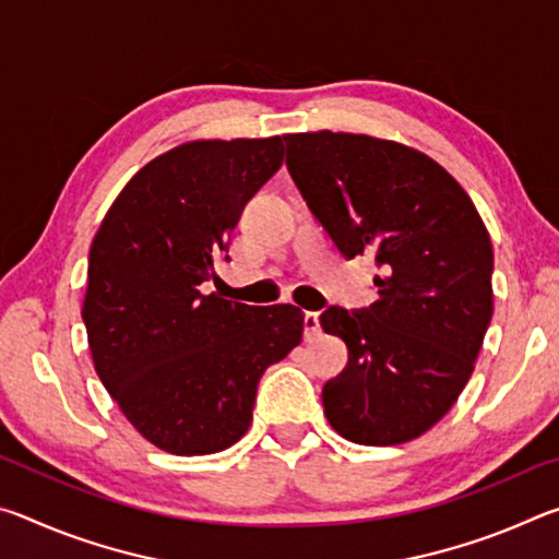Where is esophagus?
<instances>
[{"label":"esophagus","instance_id":"esophagus-1","mask_svg":"<svg viewBox=\"0 0 559 559\" xmlns=\"http://www.w3.org/2000/svg\"><path fill=\"white\" fill-rule=\"evenodd\" d=\"M320 337V316L318 313H306V340Z\"/></svg>","mask_w":559,"mask_h":559}]
</instances>
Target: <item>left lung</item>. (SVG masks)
Segmentation results:
<instances>
[{
    "mask_svg": "<svg viewBox=\"0 0 559 559\" xmlns=\"http://www.w3.org/2000/svg\"><path fill=\"white\" fill-rule=\"evenodd\" d=\"M288 173L345 259L382 276L365 310L328 308L347 345L323 386L340 437L394 447L429 431L466 386L493 318V246L471 197L419 150L353 132L283 135Z\"/></svg>",
    "mask_w": 559,
    "mask_h": 559,
    "instance_id": "obj_1",
    "label": "left lung"
}]
</instances>
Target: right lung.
<instances>
[{
    "label": "right lung",
    "mask_w": 559,
    "mask_h": 559,
    "mask_svg": "<svg viewBox=\"0 0 559 559\" xmlns=\"http://www.w3.org/2000/svg\"><path fill=\"white\" fill-rule=\"evenodd\" d=\"M283 165V138L192 140L122 187L88 257L83 323L100 382L157 449L204 456L251 427L261 374L300 343L296 306L200 290ZM229 259V257H226Z\"/></svg>",
    "instance_id": "add662e5"
}]
</instances>
